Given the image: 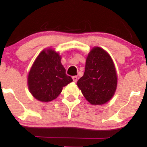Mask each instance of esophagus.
I'll return each instance as SVG.
<instances>
[{
    "mask_svg": "<svg viewBox=\"0 0 147 147\" xmlns=\"http://www.w3.org/2000/svg\"><path fill=\"white\" fill-rule=\"evenodd\" d=\"M72 79H73V82H76L77 81V76H73V77H72Z\"/></svg>",
    "mask_w": 147,
    "mask_h": 147,
    "instance_id": "34e87169",
    "label": "esophagus"
}]
</instances>
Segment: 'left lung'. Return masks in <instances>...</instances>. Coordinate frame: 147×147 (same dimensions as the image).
Segmentation results:
<instances>
[{
	"label": "left lung",
	"mask_w": 147,
	"mask_h": 147,
	"mask_svg": "<svg viewBox=\"0 0 147 147\" xmlns=\"http://www.w3.org/2000/svg\"><path fill=\"white\" fill-rule=\"evenodd\" d=\"M117 77L115 65L105 50L95 47L88 55L84 76L77 86L84 97L92 105L106 104L117 88Z\"/></svg>",
	"instance_id": "1"
}]
</instances>
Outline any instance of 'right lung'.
Here are the masks:
<instances>
[{"mask_svg": "<svg viewBox=\"0 0 147 147\" xmlns=\"http://www.w3.org/2000/svg\"><path fill=\"white\" fill-rule=\"evenodd\" d=\"M72 82L65 74L61 57L52 49L43 50L34 62L28 75V88L38 101L48 102L56 99L65 86Z\"/></svg>", "mask_w": 147, "mask_h": 147, "instance_id": "right-lung-1", "label": "right lung"}]
</instances>
